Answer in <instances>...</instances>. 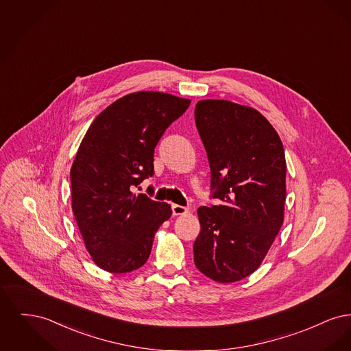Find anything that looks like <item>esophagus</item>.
<instances>
[{
  "label": "esophagus",
  "mask_w": 351,
  "mask_h": 351,
  "mask_svg": "<svg viewBox=\"0 0 351 351\" xmlns=\"http://www.w3.org/2000/svg\"><path fill=\"white\" fill-rule=\"evenodd\" d=\"M188 212H189V209L185 208V206L176 205V204L172 205V215H173V216H182V215H185V213H188Z\"/></svg>",
  "instance_id": "1"
}]
</instances>
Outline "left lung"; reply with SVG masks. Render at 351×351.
I'll return each instance as SVG.
<instances>
[{
	"label": "left lung",
	"instance_id": "8db88e82",
	"mask_svg": "<svg viewBox=\"0 0 351 351\" xmlns=\"http://www.w3.org/2000/svg\"><path fill=\"white\" fill-rule=\"evenodd\" d=\"M195 121L208 154L213 197L200 206L195 265L209 279L234 283L259 267L284 221L283 143L256 109L200 100Z\"/></svg>",
	"mask_w": 351,
	"mask_h": 351
}]
</instances>
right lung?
<instances>
[{
    "label": "right lung",
    "mask_w": 351,
    "mask_h": 351,
    "mask_svg": "<svg viewBox=\"0 0 351 351\" xmlns=\"http://www.w3.org/2000/svg\"><path fill=\"white\" fill-rule=\"evenodd\" d=\"M189 99L134 92L102 110L71 167L72 210L92 261L110 274L142 267L171 205L134 189L154 173V150Z\"/></svg>",
    "instance_id": "1"
}]
</instances>
